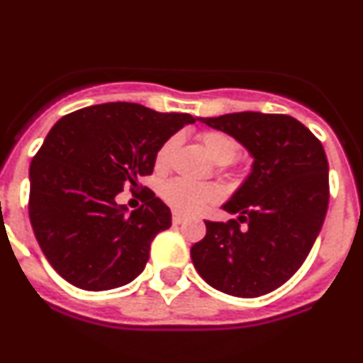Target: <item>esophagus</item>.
Listing matches in <instances>:
<instances>
[{"label":"esophagus","mask_w":363,"mask_h":363,"mask_svg":"<svg viewBox=\"0 0 363 363\" xmlns=\"http://www.w3.org/2000/svg\"><path fill=\"white\" fill-rule=\"evenodd\" d=\"M172 220H174V223H177V225H179V223H182V222H184V216H182V215H179V213H174V216H172Z\"/></svg>","instance_id":"esophagus-1"}]
</instances>
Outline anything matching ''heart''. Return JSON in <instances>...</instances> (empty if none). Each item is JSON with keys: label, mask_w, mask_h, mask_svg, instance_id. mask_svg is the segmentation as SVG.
Masks as SVG:
<instances>
[{"label": "heart", "mask_w": 363, "mask_h": 363, "mask_svg": "<svg viewBox=\"0 0 363 363\" xmlns=\"http://www.w3.org/2000/svg\"><path fill=\"white\" fill-rule=\"evenodd\" d=\"M199 141L202 143L204 150L208 152L213 161L220 164H228L235 161L240 154V141L235 135L215 128H206L199 134ZM181 145V134L170 135L164 143L159 147L155 154V168L166 170L174 161V155ZM161 197L174 211L182 215H195L215 204L222 199V188L215 182H191L186 179H170L161 186Z\"/></svg>", "instance_id": "obj_1"}]
</instances>
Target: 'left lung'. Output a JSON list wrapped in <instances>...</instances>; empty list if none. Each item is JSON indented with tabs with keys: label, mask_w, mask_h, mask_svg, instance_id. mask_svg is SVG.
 <instances>
[{
	"label": "left lung",
	"mask_w": 363,
	"mask_h": 363,
	"mask_svg": "<svg viewBox=\"0 0 363 363\" xmlns=\"http://www.w3.org/2000/svg\"><path fill=\"white\" fill-rule=\"evenodd\" d=\"M252 154V174L223 206L238 218L206 222L191 262L213 289L259 297L299 270L330 204L328 157L308 127L286 114L233 113L202 118Z\"/></svg>",
	"instance_id": "1"
}]
</instances>
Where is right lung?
Wrapping results in <instances>:
<instances>
[{"label":"right lung","instance_id":"add662e5","mask_svg":"<svg viewBox=\"0 0 363 363\" xmlns=\"http://www.w3.org/2000/svg\"><path fill=\"white\" fill-rule=\"evenodd\" d=\"M191 114L114 101L60 118L30 164L28 215L50 265L84 290H111L143 272L150 243L172 225L170 208L147 188L127 215L123 186L152 175L155 154Z\"/></svg>","mask_w":363,"mask_h":363}]
</instances>
